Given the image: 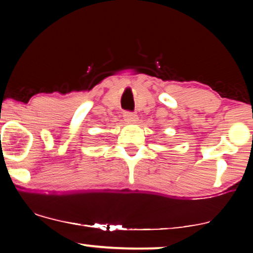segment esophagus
I'll return each mask as SVG.
<instances>
[{
	"label": "esophagus",
	"instance_id": "1",
	"mask_svg": "<svg viewBox=\"0 0 253 253\" xmlns=\"http://www.w3.org/2000/svg\"><path fill=\"white\" fill-rule=\"evenodd\" d=\"M124 117H125V120L129 121V123H133V121L136 120V115L132 112H126L124 114Z\"/></svg>",
	"mask_w": 253,
	"mask_h": 253
}]
</instances>
